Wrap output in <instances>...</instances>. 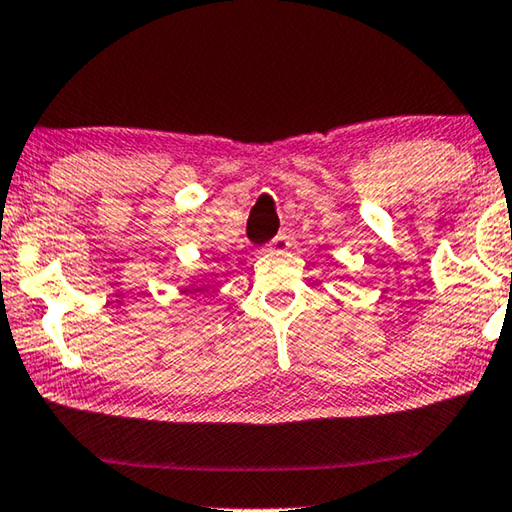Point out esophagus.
<instances>
[{
    "mask_svg": "<svg viewBox=\"0 0 512 512\" xmlns=\"http://www.w3.org/2000/svg\"><path fill=\"white\" fill-rule=\"evenodd\" d=\"M287 246H289V236H287L285 232H282V234L276 236V239H271L269 246H266V253L280 255V253H285Z\"/></svg>",
    "mask_w": 512,
    "mask_h": 512,
    "instance_id": "34e87169",
    "label": "esophagus"
}]
</instances>
